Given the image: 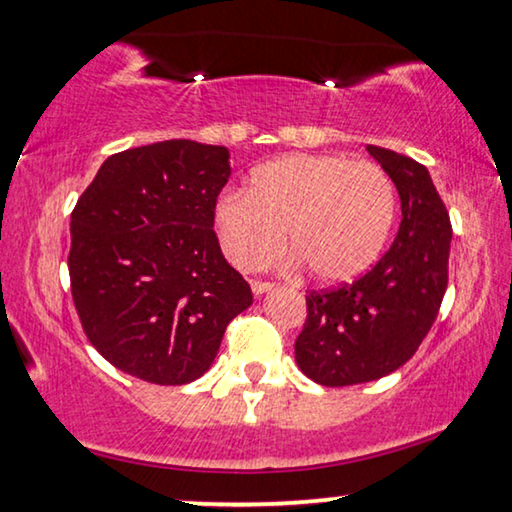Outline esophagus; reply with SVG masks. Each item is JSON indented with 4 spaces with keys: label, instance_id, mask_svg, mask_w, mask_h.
<instances>
[{
    "label": "esophagus",
    "instance_id": "1",
    "mask_svg": "<svg viewBox=\"0 0 512 512\" xmlns=\"http://www.w3.org/2000/svg\"><path fill=\"white\" fill-rule=\"evenodd\" d=\"M274 288V283L272 281H251V290H254L256 295H263V293H267V290H272Z\"/></svg>",
    "mask_w": 512,
    "mask_h": 512
}]
</instances>
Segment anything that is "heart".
<instances>
[{"label":"heart","instance_id":"1","mask_svg":"<svg viewBox=\"0 0 512 512\" xmlns=\"http://www.w3.org/2000/svg\"><path fill=\"white\" fill-rule=\"evenodd\" d=\"M396 217V185L380 164L345 155H288L258 167L249 192L215 203L224 256L238 270L293 254L320 281L357 277L380 254Z\"/></svg>","mask_w":512,"mask_h":512}]
</instances>
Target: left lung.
I'll return each instance as SVG.
<instances>
[{
  "label": "left lung",
  "mask_w": 512,
  "mask_h": 512,
  "mask_svg": "<svg viewBox=\"0 0 512 512\" xmlns=\"http://www.w3.org/2000/svg\"><path fill=\"white\" fill-rule=\"evenodd\" d=\"M400 194L403 222L391 249L352 283L309 290L295 359L322 387L380 380L410 361L437 320L448 286L451 219L428 169L366 146Z\"/></svg>",
  "instance_id": "1"
}]
</instances>
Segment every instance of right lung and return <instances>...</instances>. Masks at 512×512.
<instances>
[{"label":"right lung","mask_w":512,"mask_h":512,"mask_svg":"<svg viewBox=\"0 0 512 512\" xmlns=\"http://www.w3.org/2000/svg\"><path fill=\"white\" fill-rule=\"evenodd\" d=\"M231 176L224 146L157 141L109 155L70 215V293L109 364L178 387L201 377L251 304L215 226Z\"/></svg>","instance_id":"add662e5"}]
</instances>
